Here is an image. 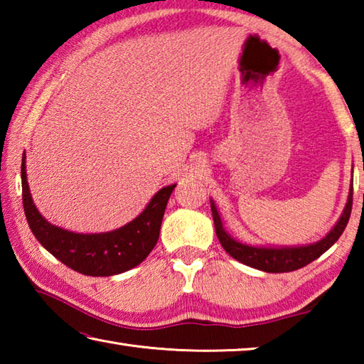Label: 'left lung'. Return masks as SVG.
<instances>
[{
    "mask_svg": "<svg viewBox=\"0 0 364 364\" xmlns=\"http://www.w3.org/2000/svg\"><path fill=\"white\" fill-rule=\"evenodd\" d=\"M352 204H353V180L350 184L348 191V200L345 204L343 212L341 218L337 220L334 228L326 234L323 239L306 244V245H282V247H264V245H250L237 241L231 234H228L221 223L220 213L217 210V205L210 199V208L213 215L215 231H217V237L223 249L237 262L247 264L250 268L264 271V273H287V271H295L299 268L306 267L308 263L316 260L321 257L331 245L337 242V239L342 236V232L347 226L350 220V213H352Z\"/></svg>",
    "mask_w": 364,
    "mask_h": 364,
    "instance_id": "left-lung-1",
    "label": "left lung"
}]
</instances>
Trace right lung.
<instances>
[{
    "label": "right lung",
    "mask_w": 364,
    "mask_h": 364,
    "mask_svg": "<svg viewBox=\"0 0 364 364\" xmlns=\"http://www.w3.org/2000/svg\"><path fill=\"white\" fill-rule=\"evenodd\" d=\"M22 199L30 230L38 242L59 262L86 276L125 273L146 260L156 247L165 207L176 184H170L149 200L136 218L107 232L83 234L51 225L33 204L27 181L26 152L22 157Z\"/></svg>",
    "instance_id": "add662e5"
}]
</instances>
